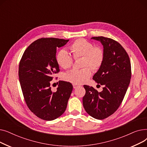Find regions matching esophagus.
<instances>
[{"label":"esophagus","mask_w":147,"mask_h":147,"mask_svg":"<svg viewBox=\"0 0 147 147\" xmlns=\"http://www.w3.org/2000/svg\"><path fill=\"white\" fill-rule=\"evenodd\" d=\"M73 88L74 89H77V88H78L79 87H80V85H79V84H73Z\"/></svg>","instance_id":"obj_1"}]
</instances>
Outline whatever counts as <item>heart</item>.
Wrapping results in <instances>:
<instances>
[{
  "label": "heart",
  "instance_id": "b5f03b06",
  "mask_svg": "<svg viewBox=\"0 0 147 147\" xmlns=\"http://www.w3.org/2000/svg\"><path fill=\"white\" fill-rule=\"evenodd\" d=\"M74 59L82 58L81 69H73L64 74L63 79L73 84H82L88 80L92 74V70L96 71L100 68L104 60V52L99 46H94L93 43L84 39L78 38L69 46ZM57 63L63 69L70 68L74 60L65 49L60 50L56 56Z\"/></svg>",
  "mask_w": 147,
  "mask_h": 147
}]
</instances>
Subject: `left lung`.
<instances>
[{
  "label": "left lung",
  "mask_w": 147,
  "mask_h": 147,
  "mask_svg": "<svg viewBox=\"0 0 147 147\" xmlns=\"http://www.w3.org/2000/svg\"><path fill=\"white\" fill-rule=\"evenodd\" d=\"M104 46L103 64L94 74L98 85L103 86L98 92L92 86L84 85L86 94L83 98L84 109L90 116L102 120L116 111L126 93L131 78L129 55L123 46L112 38L93 37Z\"/></svg>",
  "instance_id": "8db88e82"
}]
</instances>
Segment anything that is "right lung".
Returning <instances> with one entry per match:
<instances>
[{
  "label": "right lung",
  "instance_id": "obj_1",
  "mask_svg": "<svg viewBox=\"0 0 147 147\" xmlns=\"http://www.w3.org/2000/svg\"><path fill=\"white\" fill-rule=\"evenodd\" d=\"M69 40L41 38L30 44L22 56L18 75L26 103L37 117L45 120H55L66 110L73 90L71 83L59 81L56 91L51 89L53 75L59 72L56 61L58 48Z\"/></svg>",
  "mask_w": 147,
  "mask_h": 147
}]
</instances>
